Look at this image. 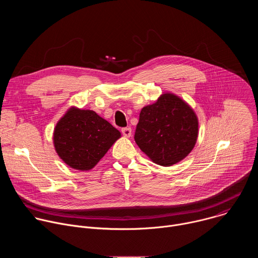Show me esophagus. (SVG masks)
Returning a JSON list of instances; mask_svg holds the SVG:
<instances>
[{
  "instance_id": "esophagus-1",
  "label": "esophagus",
  "mask_w": 258,
  "mask_h": 258,
  "mask_svg": "<svg viewBox=\"0 0 258 258\" xmlns=\"http://www.w3.org/2000/svg\"><path fill=\"white\" fill-rule=\"evenodd\" d=\"M121 133H122V135H123L124 137L130 138V137L132 136V128H131V127H123V128L121 130Z\"/></svg>"
}]
</instances>
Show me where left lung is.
Segmentation results:
<instances>
[{
    "instance_id": "left-lung-1",
    "label": "left lung",
    "mask_w": 258,
    "mask_h": 258,
    "mask_svg": "<svg viewBox=\"0 0 258 258\" xmlns=\"http://www.w3.org/2000/svg\"><path fill=\"white\" fill-rule=\"evenodd\" d=\"M198 118L188 103L172 93L143 107L135 133L139 148L154 163L171 166L193 150Z\"/></svg>"
}]
</instances>
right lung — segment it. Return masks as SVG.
<instances>
[{"instance_id": "right-lung-1", "label": "right lung", "mask_w": 258, "mask_h": 258, "mask_svg": "<svg viewBox=\"0 0 258 258\" xmlns=\"http://www.w3.org/2000/svg\"><path fill=\"white\" fill-rule=\"evenodd\" d=\"M120 136L118 130L93 110L71 107L57 122L53 142L57 154L67 165L90 170Z\"/></svg>"}]
</instances>
